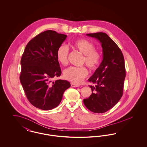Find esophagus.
I'll use <instances>...</instances> for the list:
<instances>
[{"mask_svg": "<svg viewBox=\"0 0 147 147\" xmlns=\"http://www.w3.org/2000/svg\"><path fill=\"white\" fill-rule=\"evenodd\" d=\"M71 86H72V87H79L80 85H78V84H74V83H71Z\"/></svg>", "mask_w": 147, "mask_h": 147, "instance_id": "esophagus-1", "label": "esophagus"}]
</instances>
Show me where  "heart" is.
<instances>
[{
    "label": "heart",
    "mask_w": 147,
    "mask_h": 147,
    "mask_svg": "<svg viewBox=\"0 0 147 147\" xmlns=\"http://www.w3.org/2000/svg\"><path fill=\"white\" fill-rule=\"evenodd\" d=\"M72 46L84 55L83 63L91 70H96L98 67L101 55L98 51L94 49L95 46L92 42L84 38L78 39L72 43ZM69 49L64 45H61L57 51V58L58 62L65 65L68 62ZM88 74L85 67H70L64 71L63 76L65 79L73 83H80Z\"/></svg>",
    "instance_id": "b5f03b06"
}]
</instances>
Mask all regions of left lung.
Here are the masks:
<instances>
[{
  "instance_id": "obj_1",
  "label": "left lung",
  "mask_w": 147,
  "mask_h": 147,
  "mask_svg": "<svg viewBox=\"0 0 147 147\" xmlns=\"http://www.w3.org/2000/svg\"><path fill=\"white\" fill-rule=\"evenodd\" d=\"M101 44L102 61L88 79L92 94L83 100L88 109L94 113L106 112L116 105L123 95L126 77L125 60L116 43L104 32L86 34Z\"/></svg>"
}]
</instances>
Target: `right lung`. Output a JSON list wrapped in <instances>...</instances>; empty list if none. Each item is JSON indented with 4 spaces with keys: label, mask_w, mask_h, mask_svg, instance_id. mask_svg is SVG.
<instances>
[{
    "label": "right lung",
    "mask_w": 147,
    "mask_h": 147,
    "mask_svg": "<svg viewBox=\"0 0 147 147\" xmlns=\"http://www.w3.org/2000/svg\"><path fill=\"white\" fill-rule=\"evenodd\" d=\"M67 37L47 30L30 40L24 50L20 80L28 101L38 109L49 110L58 106L70 86L65 80L52 81L62 73L57 51Z\"/></svg>",
    "instance_id": "add662e5"
}]
</instances>
